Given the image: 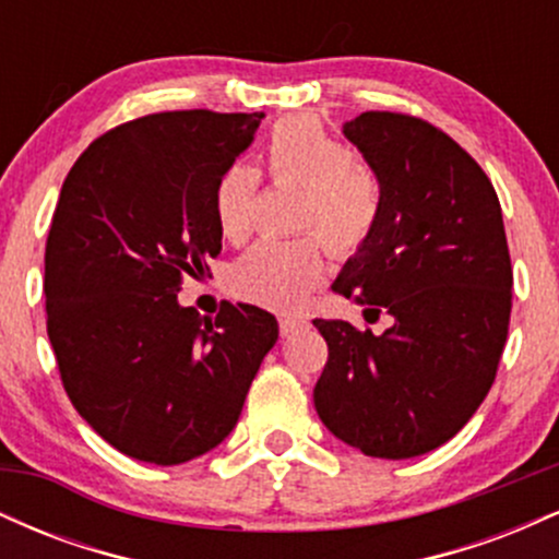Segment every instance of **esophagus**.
Returning <instances> with one entry per match:
<instances>
[{
  "label": "esophagus",
  "instance_id": "34e87169",
  "mask_svg": "<svg viewBox=\"0 0 559 559\" xmlns=\"http://www.w3.org/2000/svg\"><path fill=\"white\" fill-rule=\"evenodd\" d=\"M278 325H281V336H292V333H297L299 329H305L307 320L305 318H297V316H281L278 318Z\"/></svg>",
  "mask_w": 559,
  "mask_h": 559
}]
</instances>
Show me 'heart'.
Returning a JSON list of instances; mask_svg holds the SVG:
<instances>
[{
	"label": "heart",
	"mask_w": 559,
	"mask_h": 559,
	"mask_svg": "<svg viewBox=\"0 0 559 559\" xmlns=\"http://www.w3.org/2000/svg\"><path fill=\"white\" fill-rule=\"evenodd\" d=\"M265 163L275 183L301 186L299 239H267L234 262L228 286L236 297L273 310H297L323 284L325 247L338 258L360 252L383 213L381 176L320 120H278L265 139ZM260 170L234 159L217 176L213 213L221 234L241 243L252 234Z\"/></svg>",
	"instance_id": "1"
}]
</instances>
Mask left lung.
I'll return each instance as SVG.
<instances>
[{
  "instance_id": "obj_1",
  "label": "left lung",
  "mask_w": 559,
  "mask_h": 559,
  "mask_svg": "<svg viewBox=\"0 0 559 559\" xmlns=\"http://www.w3.org/2000/svg\"><path fill=\"white\" fill-rule=\"evenodd\" d=\"M344 136L381 176V221L336 288L391 316L381 336L312 320L329 344L323 426L368 457L407 460L452 439L489 394L512 310L497 191L454 139L402 112H362Z\"/></svg>"
}]
</instances>
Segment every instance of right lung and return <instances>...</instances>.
<instances>
[{"instance_id":"1","label":"right lung","mask_w":559,"mask_h":559,"mask_svg":"<svg viewBox=\"0 0 559 559\" xmlns=\"http://www.w3.org/2000/svg\"><path fill=\"white\" fill-rule=\"evenodd\" d=\"M262 118L144 115L96 139L62 183L44 254L49 342L81 418L141 463L221 444L278 338L254 305L215 320L178 305L183 275L221 254L215 181Z\"/></svg>"}]
</instances>
